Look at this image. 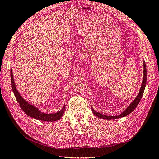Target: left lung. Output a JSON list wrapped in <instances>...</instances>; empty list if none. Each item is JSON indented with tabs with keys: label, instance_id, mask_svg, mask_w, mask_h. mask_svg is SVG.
Masks as SVG:
<instances>
[{
	"label": "left lung",
	"instance_id": "obj_1",
	"mask_svg": "<svg viewBox=\"0 0 159 159\" xmlns=\"http://www.w3.org/2000/svg\"><path fill=\"white\" fill-rule=\"evenodd\" d=\"M143 66H144V71H143V83L141 84V87L140 89V91L137 95V97L135 98V99L132 102V103L127 107L126 109L122 112L121 114L116 115V116H107L105 115H102L101 113H99L97 111H95L93 107H91L92 111L93 112V114L98 116V118H101V119H107V120H111V119H120V118H122L124 116H127L129 115L130 113L132 112L134 109L135 108L137 107L139 105V103L140 102V100L142 98V97L143 95L144 91V89L145 87H146V83H147V67H146V64H145V62H143Z\"/></svg>",
	"mask_w": 159,
	"mask_h": 159
}]
</instances>
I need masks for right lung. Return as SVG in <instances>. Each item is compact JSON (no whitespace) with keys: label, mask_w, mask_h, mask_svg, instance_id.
Here are the masks:
<instances>
[{"label":"right lung","mask_w":159,"mask_h":159,"mask_svg":"<svg viewBox=\"0 0 159 159\" xmlns=\"http://www.w3.org/2000/svg\"><path fill=\"white\" fill-rule=\"evenodd\" d=\"M11 79L12 89L17 101L19 102L22 110L23 111L29 116L33 117L35 119L44 122H53L58 120L61 119V117L62 116L63 113H64L65 111V106L63 107V108L60 111H58L56 113H53V114H46V113L42 112L41 111H39L37 108H36L33 105H32L30 104L27 102L25 100L21 97L20 93L18 92L15 84L14 78H13L12 69H11Z\"/></svg>","instance_id":"add662e5"}]
</instances>
